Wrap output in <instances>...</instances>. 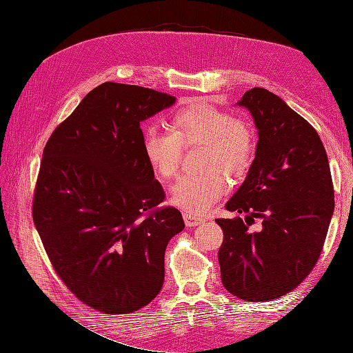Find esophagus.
<instances>
[{"mask_svg": "<svg viewBox=\"0 0 353 353\" xmlns=\"http://www.w3.org/2000/svg\"><path fill=\"white\" fill-rule=\"evenodd\" d=\"M184 221H185V225L187 227H197L203 222L201 218H197L194 215H191V213H184Z\"/></svg>", "mask_w": 353, "mask_h": 353, "instance_id": "esophagus-1", "label": "esophagus"}]
</instances>
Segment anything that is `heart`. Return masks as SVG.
I'll list each match as a JSON object with an SVG mask.
<instances>
[{
  "label": "heart",
  "mask_w": 353,
  "mask_h": 353,
  "mask_svg": "<svg viewBox=\"0 0 353 353\" xmlns=\"http://www.w3.org/2000/svg\"><path fill=\"white\" fill-rule=\"evenodd\" d=\"M205 145L200 174L184 175L170 188V199L179 209L191 215H201L227 193L223 176H241L252 165L256 150L253 126L244 119L215 105L197 103L179 110L170 131L147 128L143 137L144 157L157 175H176L184 147Z\"/></svg>",
  "instance_id": "1"
}]
</instances>
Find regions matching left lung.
Returning <instances> with one entry per match:
<instances>
[{"label":"left lung","instance_id":"8db88e82","mask_svg":"<svg viewBox=\"0 0 353 353\" xmlns=\"http://www.w3.org/2000/svg\"><path fill=\"white\" fill-rule=\"evenodd\" d=\"M237 104L252 113L259 141L248 176L225 205L248 213L245 222L216 219L223 231L221 280L243 301L265 302L294 290L314 270L334 212V188L321 138L279 95L252 88ZM254 217L263 230L252 233Z\"/></svg>","mask_w":353,"mask_h":353}]
</instances>
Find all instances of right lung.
Instances as JSON below:
<instances>
[{
	"label": "right lung",
	"mask_w": 353,
	"mask_h": 353,
	"mask_svg": "<svg viewBox=\"0 0 353 353\" xmlns=\"http://www.w3.org/2000/svg\"><path fill=\"white\" fill-rule=\"evenodd\" d=\"M175 97L104 82L85 95L42 153L32 216L52 268L85 305L131 314L165 280V250L184 230L157 208L165 191L143 153L140 123Z\"/></svg>",
	"instance_id": "obj_1"
}]
</instances>
